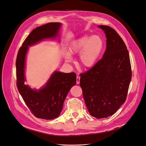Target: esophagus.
Wrapping results in <instances>:
<instances>
[{"instance_id":"esophagus-1","label":"esophagus","mask_w":146,"mask_h":146,"mask_svg":"<svg viewBox=\"0 0 146 146\" xmlns=\"http://www.w3.org/2000/svg\"><path fill=\"white\" fill-rule=\"evenodd\" d=\"M80 83V76L79 75L76 76V84H79Z\"/></svg>"}]
</instances>
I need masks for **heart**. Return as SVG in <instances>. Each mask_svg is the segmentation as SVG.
I'll return each mask as SVG.
<instances>
[{"instance_id": "b5f03b06", "label": "heart", "mask_w": 146, "mask_h": 146, "mask_svg": "<svg viewBox=\"0 0 146 146\" xmlns=\"http://www.w3.org/2000/svg\"><path fill=\"white\" fill-rule=\"evenodd\" d=\"M103 42L98 35L91 37L84 36L75 40L69 47L71 54H80L79 63L84 68L93 67L98 60L103 49ZM67 54V61L71 60V56Z\"/></svg>"}]
</instances>
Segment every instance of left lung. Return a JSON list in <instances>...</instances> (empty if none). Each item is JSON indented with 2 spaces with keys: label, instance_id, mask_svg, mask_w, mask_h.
Returning a JSON list of instances; mask_svg holds the SVG:
<instances>
[{
  "label": "left lung",
  "instance_id": "1",
  "mask_svg": "<svg viewBox=\"0 0 146 146\" xmlns=\"http://www.w3.org/2000/svg\"><path fill=\"white\" fill-rule=\"evenodd\" d=\"M107 47L103 57L80 74V86L89 114L98 119L117 112L126 101L132 78L131 65L125 43L112 28L100 25Z\"/></svg>",
  "mask_w": 146,
  "mask_h": 146
}]
</instances>
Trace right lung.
Here are the masks:
<instances>
[{"label":"right lung","instance_id":"obj_1","mask_svg":"<svg viewBox=\"0 0 146 146\" xmlns=\"http://www.w3.org/2000/svg\"><path fill=\"white\" fill-rule=\"evenodd\" d=\"M60 26L59 23H49L34 29L23 43L16 58L18 90L32 114L38 118L53 119L58 117L69 90L76 84L75 73L59 71L54 72L46 86L38 91L32 90L24 84L25 60L28 46L44 39L55 38Z\"/></svg>","mask_w":146,"mask_h":146}]
</instances>
